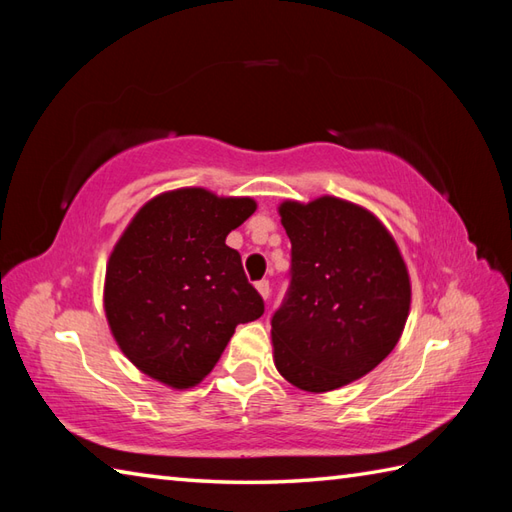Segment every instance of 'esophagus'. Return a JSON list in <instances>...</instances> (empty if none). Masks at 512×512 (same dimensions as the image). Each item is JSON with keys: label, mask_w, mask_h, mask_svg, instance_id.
<instances>
[{"label": "esophagus", "mask_w": 512, "mask_h": 512, "mask_svg": "<svg viewBox=\"0 0 512 512\" xmlns=\"http://www.w3.org/2000/svg\"><path fill=\"white\" fill-rule=\"evenodd\" d=\"M255 288H257V292L259 295H262V299H268L270 297V284L266 279H262V281H257L255 284Z\"/></svg>", "instance_id": "1"}]
</instances>
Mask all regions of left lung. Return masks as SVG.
Instances as JSON below:
<instances>
[{
	"label": "left lung",
	"mask_w": 512,
	"mask_h": 512,
	"mask_svg": "<svg viewBox=\"0 0 512 512\" xmlns=\"http://www.w3.org/2000/svg\"><path fill=\"white\" fill-rule=\"evenodd\" d=\"M290 292L275 317L273 361L290 385L323 394L383 363L411 308V279L389 228L361 204L284 200Z\"/></svg>",
	"instance_id": "left-lung-1"
}]
</instances>
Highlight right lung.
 I'll use <instances>...</instances> for the list:
<instances>
[{
	"instance_id": "obj_1",
	"label": "right lung",
	"mask_w": 512,
	"mask_h": 512,
	"mask_svg": "<svg viewBox=\"0 0 512 512\" xmlns=\"http://www.w3.org/2000/svg\"><path fill=\"white\" fill-rule=\"evenodd\" d=\"M253 198L202 187L158 193L112 248L103 308L116 345L171 389L209 376L239 323L264 314L226 235L255 213Z\"/></svg>"
}]
</instances>
